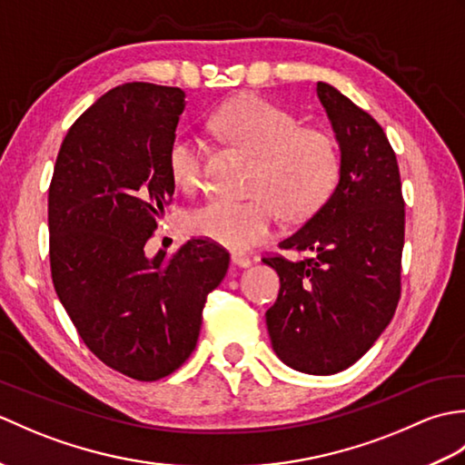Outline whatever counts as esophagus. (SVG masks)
Segmentation results:
<instances>
[{"instance_id": "1", "label": "esophagus", "mask_w": 465, "mask_h": 465, "mask_svg": "<svg viewBox=\"0 0 465 465\" xmlns=\"http://www.w3.org/2000/svg\"><path fill=\"white\" fill-rule=\"evenodd\" d=\"M232 262H233V265H238V268H248V265L252 263V260L248 258V255L240 253V252H233L232 253Z\"/></svg>"}]
</instances>
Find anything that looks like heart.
<instances>
[{
	"instance_id": "1",
	"label": "heart",
	"mask_w": 465,
	"mask_h": 465,
	"mask_svg": "<svg viewBox=\"0 0 465 465\" xmlns=\"http://www.w3.org/2000/svg\"><path fill=\"white\" fill-rule=\"evenodd\" d=\"M217 134L255 155L245 202H205L187 217L190 232L227 250H250L268 240L275 215L302 222L333 192L340 155L331 137L302 127L298 117L260 95H242L212 117ZM205 147L195 135L177 134L167 150V167L177 187L192 192L202 182Z\"/></svg>"
}]
</instances>
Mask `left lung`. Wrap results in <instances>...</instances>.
<instances>
[{"mask_svg": "<svg viewBox=\"0 0 465 465\" xmlns=\"http://www.w3.org/2000/svg\"><path fill=\"white\" fill-rule=\"evenodd\" d=\"M318 97L340 145V180L328 202L280 242L310 258H263L282 283L265 323L285 365L330 375L358 361L396 313L406 212L381 125L330 84L318 82Z\"/></svg>", "mask_w": 465, "mask_h": 465, "instance_id": "obj_1", "label": "left lung"}]
</instances>
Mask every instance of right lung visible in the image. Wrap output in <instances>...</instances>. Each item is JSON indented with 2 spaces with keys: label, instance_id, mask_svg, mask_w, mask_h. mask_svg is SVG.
Returning a JSON list of instances; mask_svg holds the SVG:
<instances>
[{
  "label": "right lung",
  "instance_id": "obj_1",
  "mask_svg": "<svg viewBox=\"0 0 465 465\" xmlns=\"http://www.w3.org/2000/svg\"><path fill=\"white\" fill-rule=\"evenodd\" d=\"M183 107L180 87H114L69 127L49 185L57 298L94 355L140 381L190 358L207 293L230 265L207 240L173 255L143 252L175 190L167 150Z\"/></svg>",
  "mask_w": 465,
  "mask_h": 465
}]
</instances>
